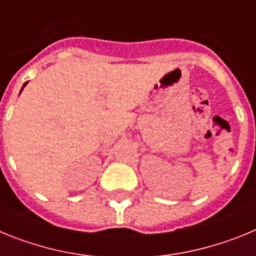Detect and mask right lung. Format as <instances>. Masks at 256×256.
I'll return each instance as SVG.
<instances>
[{"label": "right lung", "instance_id": "1", "mask_svg": "<svg viewBox=\"0 0 256 256\" xmlns=\"http://www.w3.org/2000/svg\"><path fill=\"white\" fill-rule=\"evenodd\" d=\"M26 83H28V82L24 83V86H22V90H24V87H26ZM22 91H20V92H22Z\"/></svg>", "mask_w": 256, "mask_h": 256}]
</instances>
